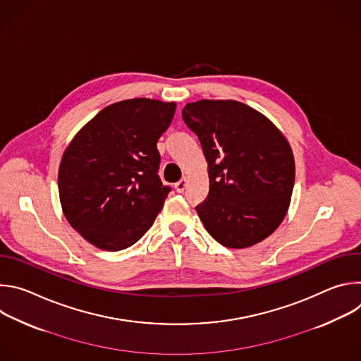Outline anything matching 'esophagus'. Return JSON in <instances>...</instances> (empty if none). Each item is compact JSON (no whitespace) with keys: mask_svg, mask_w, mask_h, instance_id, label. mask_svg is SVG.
<instances>
[{"mask_svg":"<svg viewBox=\"0 0 361 361\" xmlns=\"http://www.w3.org/2000/svg\"><path fill=\"white\" fill-rule=\"evenodd\" d=\"M185 185H187V180H185V178H181L180 181H177V183L174 184V188H176L177 192H183V191L185 190Z\"/></svg>","mask_w":361,"mask_h":361,"instance_id":"esophagus-1","label":"esophagus"}]
</instances>
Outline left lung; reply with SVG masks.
<instances>
[{
    "label": "left lung",
    "mask_w": 361,
    "mask_h": 361,
    "mask_svg": "<svg viewBox=\"0 0 361 361\" xmlns=\"http://www.w3.org/2000/svg\"><path fill=\"white\" fill-rule=\"evenodd\" d=\"M209 164L210 191L195 210L228 248L263 241L284 220L294 187L286 137L263 114L234 99H201L183 109Z\"/></svg>",
    "instance_id": "8db88e82"
}]
</instances>
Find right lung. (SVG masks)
I'll return each mask as SVG.
<instances>
[{
	"instance_id": "obj_1",
	"label": "right lung",
	"mask_w": 361,
	"mask_h": 361,
	"mask_svg": "<svg viewBox=\"0 0 361 361\" xmlns=\"http://www.w3.org/2000/svg\"><path fill=\"white\" fill-rule=\"evenodd\" d=\"M176 102L124 99L101 110L67 147L59 170L66 219L92 245L118 251L137 243L171 188L159 177L157 141Z\"/></svg>"
}]
</instances>
